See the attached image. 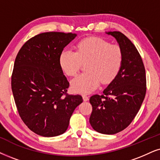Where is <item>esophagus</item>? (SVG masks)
Masks as SVG:
<instances>
[{
    "label": "esophagus",
    "mask_w": 160,
    "mask_h": 160,
    "mask_svg": "<svg viewBox=\"0 0 160 160\" xmlns=\"http://www.w3.org/2000/svg\"><path fill=\"white\" fill-rule=\"evenodd\" d=\"M82 100H83V101H88V97L86 96V95H82Z\"/></svg>",
    "instance_id": "obj_1"
}]
</instances>
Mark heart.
<instances>
[{
    "mask_svg": "<svg viewBox=\"0 0 160 160\" xmlns=\"http://www.w3.org/2000/svg\"><path fill=\"white\" fill-rule=\"evenodd\" d=\"M123 53L118 45L110 44L98 38L81 40L78 52L64 49L60 56V65L68 76H74L86 63V72L77 76L71 81L74 92L89 94L100 86V82L108 84L116 78L122 67Z\"/></svg>",
    "mask_w": 160,
    "mask_h": 160,
    "instance_id": "heart-1",
    "label": "heart"
}]
</instances>
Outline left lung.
Returning a JSON list of instances; mask_svg holds the SVG:
<instances>
[{
	"instance_id": "left-lung-1",
	"label": "left lung",
	"mask_w": 160,
	"mask_h": 160,
	"mask_svg": "<svg viewBox=\"0 0 160 160\" xmlns=\"http://www.w3.org/2000/svg\"><path fill=\"white\" fill-rule=\"evenodd\" d=\"M106 33L116 39L122 51L123 62L103 94L91 97L89 122L99 133L114 134L127 128L138 113L146 93V77L142 58L132 42L120 32Z\"/></svg>"
}]
</instances>
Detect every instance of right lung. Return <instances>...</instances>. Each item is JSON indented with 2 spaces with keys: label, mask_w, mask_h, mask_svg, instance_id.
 I'll return each instance as SVG.
<instances>
[{
  "label": "right lung",
  "mask_w": 160,
  "mask_h": 160,
  "mask_svg": "<svg viewBox=\"0 0 160 160\" xmlns=\"http://www.w3.org/2000/svg\"><path fill=\"white\" fill-rule=\"evenodd\" d=\"M77 34L44 32L32 38L15 58L12 90L18 113L26 126L45 137L67 130L80 95L66 94L69 86L60 65L63 48Z\"/></svg>",
  "instance_id": "1"
}]
</instances>
